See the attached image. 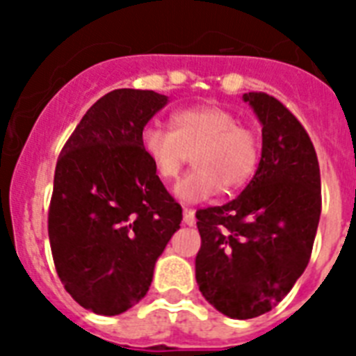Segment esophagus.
<instances>
[{"label":"esophagus","instance_id":"34e87169","mask_svg":"<svg viewBox=\"0 0 356 356\" xmlns=\"http://www.w3.org/2000/svg\"><path fill=\"white\" fill-rule=\"evenodd\" d=\"M183 222H184V225H190V227H192V225H195V214H194V211H192V209H186V207H184V209H183Z\"/></svg>","mask_w":356,"mask_h":356}]
</instances>
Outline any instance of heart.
<instances>
[{
	"mask_svg": "<svg viewBox=\"0 0 356 356\" xmlns=\"http://www.w3.org/2000/svg\"><path fill=\"white\" fill-rule=\"evenodd\" d=\"M172 131L149 123L142 129L140 145L162 183L177 177L195 151V168L175 186L186 203L209 200L220 190H234L253 177L260 156L259 134L240 123L236 114L220 105L181 108L172 114Z\"/></svg>",
	"mask_w": 356,
	"mask_h": 356,
	"instance_id": "1",
	"label": "heart"
}]
</instances>
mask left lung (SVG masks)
I'll return each instance as SVG.
<instances>
[{"instance_id": "left-lung-1", "label": "left lung", "mask_w": 356, "mask_h": 356, "mask_svg": "<svg viewBox=\"0 0 356 356\" xmlns=\"http://www.w3.org/2000/svg\"><path fill=\"white\" fill-rule=\"evenodd\" d=\"M262 123V156L243 192L195 212V281L222 314L249 320L281 303L309 264L321 214L309 133L273 96L243 94Z\"/></svg>"}]
</instances>
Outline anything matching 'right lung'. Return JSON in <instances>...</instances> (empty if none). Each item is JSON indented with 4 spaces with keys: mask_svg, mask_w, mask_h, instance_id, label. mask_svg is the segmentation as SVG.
<instances>
[{
    "mask_svg": "<svg viewBox=\"0 0 356 356\" xmlns=\"http://www.w3.org/2000/svg\"><path fill=\"white\" fill-rule=\"evenodd\" d=\"M166 103L153 90L108 92L58 155L47 212L53 262L66 292L96 314H122L144 298L183 220L140 145Z\"/></svg>",
    "mask_w": 356,
    "mask_h": 356,
    "instance_id": "obj_1",
    "label": "right lung"
}]
</instances>
